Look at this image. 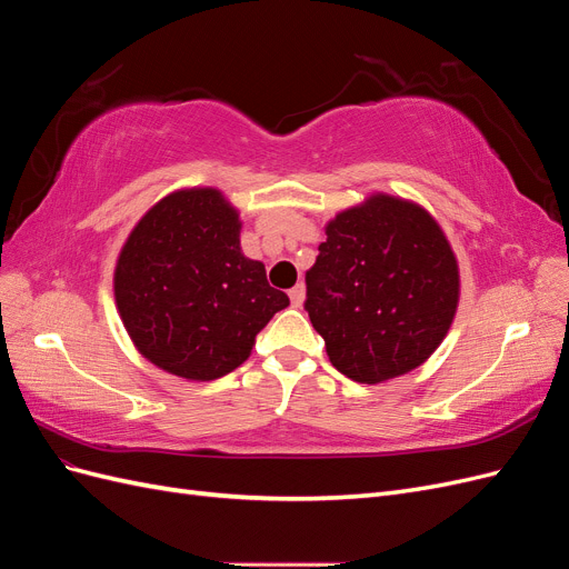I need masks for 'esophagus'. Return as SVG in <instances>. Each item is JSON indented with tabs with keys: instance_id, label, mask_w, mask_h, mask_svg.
<instances>
[{
	"instance_id": "1",
	"label": "esophagus",
	"mask_w": 569,
	"mask_h": 569,
	"mask_svg": "<svg viewBox=\"0 0 569 569\" xmlns=\"http://www.w3.org/2000/svg\"><path fill=\"white\" fill-rule=\"evenodd\" d=\"M289 299H291V306H301L303 303V299H306V287L303 284H297V287H291L289 289Z\"/></svg>"
}]
</instances>
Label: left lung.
Masks as SVG:
<instances>
[{"label":"left lung","instance_id":"left-lung-1","mask_svg":"<svg viewBox=\"0 0 569 569\" xmlns=\"http://www.w3.org/2000/svg\"><path fill=\"white\" fill-rule=\"evenodd\" d=\"M306 303L330 363L360 385L410 372L453 322L460 274L449 239L418 203L375 194L327 222Z\"/></svg>","mask_w":569,"mask_h":569}]
</instances>
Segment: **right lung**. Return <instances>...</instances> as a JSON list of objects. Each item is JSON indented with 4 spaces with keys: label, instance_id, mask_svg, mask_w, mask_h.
<instances>
[{
    "label": "right lung",
    "instance_id": "1",
    "mask_svg": "<svg viewBox=\"0 0 569 569\" xmlns=\"http://www.w3.org/2000/svg\"><path fill=\"white\" fill-rule=\"evenodd\" d=\"M237 211L218 189L168 194L118 256L113 291L137 351L184 380H218L244 363L256 335L289 306L266 266L239 249Z\"/></svg>",
    "mask_w": 569,
    "mask_h": 569
}]
</instances>
